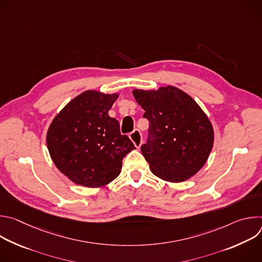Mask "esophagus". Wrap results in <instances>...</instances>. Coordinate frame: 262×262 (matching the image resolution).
<instances>
[{"label":"esophagus","instance_id":"1","mask_svg":"<svg viewBox=\"0 0 262 262\" xmlns=\"http://www.w3.org/2000/svg\"><path fill=\"white\" fill-rule=\"evenodd\" d=\"M129 138H130V140L133 141V143L135 144V146L137 148H139L141 146L143 139H142V134L139 129H135L133 133H130Z\"/></svg>","mask_w":262,"mask_h":262}]
</instances>
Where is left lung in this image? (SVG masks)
<instances>
[{"mask_svg": "<svg viewBox=\"0 0 262 262\" xmlns=\"http://www.w3.org/2000/svg\"><path fill=\"white\" fill-rule=\"evenodd\" d=\"M149 121L141 151L152 173L170 182L194 176L206 163L213 145L211 123L197 102L178 88L134 90Z\"/></svg>", "mask_w": 262, "mask_h": 262, "instance_id": "8db88e82", "label": "left lung"}]
</instances>
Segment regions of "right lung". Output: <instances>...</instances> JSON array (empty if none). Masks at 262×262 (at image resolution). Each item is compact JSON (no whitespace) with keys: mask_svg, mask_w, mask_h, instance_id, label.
<instances>
[{"mask_svg":"<svg viewBox=\"0 0 262 262\" xmlns=\"http://www.w3.org/2000/svg\"><path fill=\"white\" fill-rule=\"evenodd\" d=\"M118 94L88 90L68 102L50 125L47 144L56 167L74 183L99 188L120 173L122 160L136 148L121 135L108 110Z\"/></svg>","mask_w":262,"mask_h":262,"instance_id":"obj_1","label":"right lung"}]
</instances>
